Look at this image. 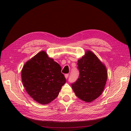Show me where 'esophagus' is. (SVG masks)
Listing matches in <instances>:
<instances>
[{
	"label": "esophagus",
	"mask_w": 131,
	"mask_h": 131,
	"mask_svg": "<svg viewBox=\"0 0 131 131\" xmlns=\"http://www.w3.org/2000/svg\"><path fill=\"white\" fill-rule=\"evenodd\" d=\"M68 76H69V74H66L65 75V77L66 79H67L68 77Z\"/></svg>",
	"instance_id": "1"
}]
</instances>
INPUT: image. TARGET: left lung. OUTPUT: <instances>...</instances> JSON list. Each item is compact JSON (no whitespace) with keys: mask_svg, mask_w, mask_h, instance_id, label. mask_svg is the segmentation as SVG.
Returning a JSON list of instances; mask_svg holds the SVG:
<instances>
[{"mask_svg":"<svg viewBox=\"0 0 131 131\" xmlns=\"http://www.w3.org/2000/svg\"><path fill=\"white\" fill-rule=\"evenodd\" d=\"M80 75L72 89L79 98L90 102L101 94L107 79V71L95 54L87 50L84 56L78 60Z\"/></svg>","mask_w":131,"mask_h":131,"instance_id":"obj_1","label":"left lung"}]
</instances>
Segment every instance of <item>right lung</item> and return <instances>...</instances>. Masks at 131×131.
Masks as SVG:
<instances>
[{
	"mask_svg": "<svg viewBox=\"0 0 131 131\" xmlns=\"http://www.w3.org/2000/svg\"><path fill=\"white\" fill-rule=\"evenodd\" d=\"M60 66L41 51L24 64L22 81L31 97L40 104L47 105L56 99L66 83Z\"/></svg>",
	"mask_w": 131,
	"mask_h": 131,
	"instance_id": "obj_1",
	"label": "right lung"
}]
</instances>
